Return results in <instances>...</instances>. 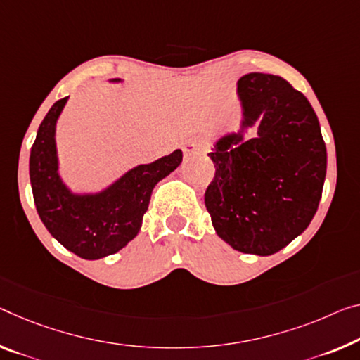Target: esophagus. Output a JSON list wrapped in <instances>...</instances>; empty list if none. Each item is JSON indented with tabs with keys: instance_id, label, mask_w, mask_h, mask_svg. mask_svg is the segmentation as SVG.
<instances>
[{
	"instance_id": "esophagus-1",
	"label": "esophagus",
	"mask_w": 360,
	"mask_h": 360,
	"mask_svg": "<svg viewBox=\"0 0 360 360\" xmlns=\"http://www.w3.org/2000/svg\"><path fill=\"white\" fill-rule=\"evenodd\" d=\"M206 151V146L202 143H196V141H188L184 145V154L185 158H190L193 154H201Z\"/></svg>"
}]
</instances>
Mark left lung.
I'll list each match as a JSON object with an SVG mask.
<instances>
[{
    "instance_id": "8db88e82",
    "label": "left lung",
    "mask_w": 360,
    "mask_h": 360,
    "mask_svg": "<svg viewBox=\"0 0 360 360\" xmlns=\"http://www.w3.org/2000/svg\"><path fill=\"white\" fill-rule=\"evenodd\" d=\"M241 122L207 156L215 175L204 202L212 225L236 251L270 256L300 236L317 212L327 148L307 98L274 74L236 84ZM256 128L250 139L245 134Z\"/></svg>"
}]
</instances>
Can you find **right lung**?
<instances>
[{
    "instance_id": "1",
    "label": "right lung",
    "mask_w": 360,
    "mask_h": 360,
    "mask_svg": "<svg viewBox=\"0 0 360 360\" xmlns=\"http://www.w3.org/2000/svg\"><path fill=\"white\" fill-rule=\"evenodd\" d=\"M68 99L54 103L38 127L29 162L33 201L53 238L79 257L96 261L120 251L138 235L153 188L179 167L184 153L175 149L151 164L135 165L99 191H72L59 174L56 148V124Z\"/></svg>"
}]
</instances>
